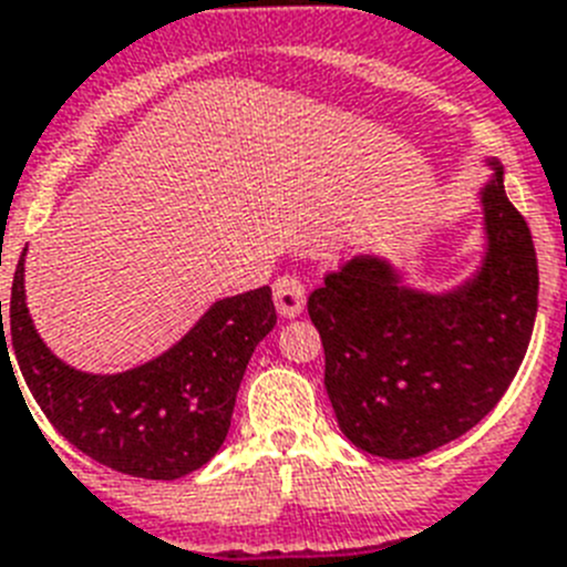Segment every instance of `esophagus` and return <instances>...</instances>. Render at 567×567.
Listing matches in <instances>:
<instances>
[{"instance_id":"obj_1","label":"esophagus","mask_w":567,"mask_h":567,"mask_svg":"<svg viewBox=\"0 0 567 567\" xmlns=\"http://www.w3.org/2000/svg\"><path fill=\"white\" fill-rule=\"evenodd\" d=\"M275 292V307H278L280 318H298L303 312V303H307V289L300 284V278L295 275H280L272 284Z\"/></svg>"}]
</instances>
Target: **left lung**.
<instances>
[{
    "label": "left lung",
    "instance_id": "obj_1",
    "mask_svg": "<svg viewBox=\"0 0 567 567\" xmlns=\"http://www.w3.org/2000/svg\"><path fill=\"white\" fill-rule=\"evenodd\" d=\"M480 189L485 255L445 292L403 284L392 260L358 255L309 295L327 394L360 452L412 460L463 437L508 392L537 320V252L503 167Z\"/></svg>",
    "mask_w": 567,
    "mask_h": 567
}]
</instances>
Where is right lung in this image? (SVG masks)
I'll return each instance as SVG.
<instances>
[{"label":"right lung","mask_w":567,"mask_h":567,"mask_svg":"<svg viewBox=\"0 0 567 567\" xmlns=\"http://www.w3.org/2000/svg\"><path fill=\"white\" fill-rule=\"evenodd\" d=\"M275 320L272 289L260 287L215 300L178 343L147 363L118 374L79 372L50 352L30 320L22 252L8 323L0 300V369L4 360L13 372V354L44 417L96 463L130 477L178 480L207 465L227 440L238 385Z\"/></svg>","instance_id":"right-lung-1"}]
</instances>
